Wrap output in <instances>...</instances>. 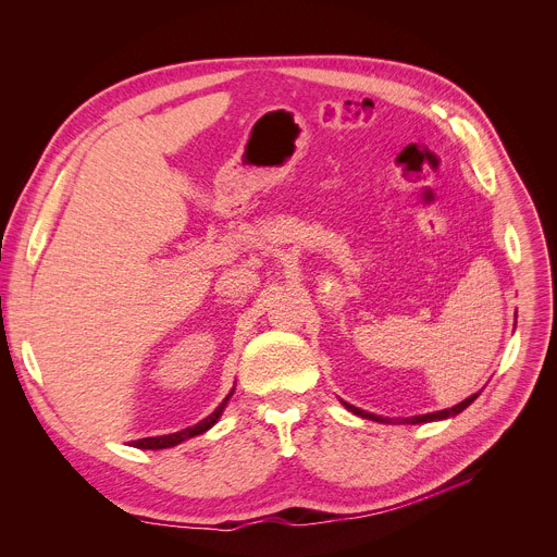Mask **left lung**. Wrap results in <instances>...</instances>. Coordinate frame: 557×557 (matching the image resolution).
<instances>
[{
  "instance_id": "8db88e82",
  "label": "left lung",
  "mask_w": 557,
  "mask_h": 557,
  "mask_svg": "<svg viewBox=\"0 0 557 557\" xmlns=\"http://www.w3.org/2000/svg\"><path fill=\"white\" fill-rule=\"evenodd\" d=\"M475 399H479V394H471L469 399L460 401V404L454 406V408H447V410H441V412H432V414H423V417H412V419H406V423L417 425V423H430V421H441V419H447V417H456V414L462 412L467 406H471ZM344 406H346L350 412H355L357 417H363V419H370V421H379V423H389V419H381V417H376V414L363 412V410H359V408H355V406H348V404H344Z\"/></svg>"
}]
</instances>
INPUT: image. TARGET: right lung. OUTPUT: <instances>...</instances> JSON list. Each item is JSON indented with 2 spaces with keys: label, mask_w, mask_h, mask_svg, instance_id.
<instances>
[{
  "label": "right lung",
  "mask_w": 557,
  "mask_h": 557,
  "mask_svg": "<svg viewBox=\"0 0 557 557\" xmlns=\"http://www.w3.org/2000/svg\"><path fill=\"white\" fill-rule=\"evenodd\" d=\"M231 394H233V389L228 392V396H231ZM228 396H226V399H224L207 419H202V421L196 423L194 428H187V430H181V432L168 434V436L138 438V441H132L129 445H132V447H138V449H165V447H174V445H178V443H183V441H187V438H194V436L207 432L211 425H215V421L220 419V414H222V410H224V406H226V401H228Z\"/></svg>",
  "instance_id": "add662e5"
}]
</instances>
